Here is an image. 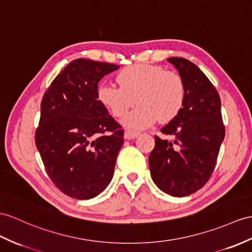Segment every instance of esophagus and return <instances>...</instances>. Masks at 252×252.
Listing matches in <instances>:
<instances>
[{
	"label": "esophagus",
	"instance_id": "obj_1",
	"mask_svg": "<svg viewBox=\"0 0 252 252\" xmlns=\"http://www.w3.org/2000/svg\"><path fill=\"white\" fill-rule=\"evenodd\" d=\"M140 134V132L138 131H133V130H126L124 133V139L125 140H132L136 139Z\"/></svg>",
	"mask_w": 252,
	"mask_h": 252
}]
</instances>
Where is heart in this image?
Instances as JSON below:
<instances>
[{
    "instance_id": "1",
    "label": "heart",
    "mask_w": 252,
    "mask_h": 252,
    "mask_svg": "<svg viewBox=\"0 0 252 252\" xmlns=\"http://www.w3.org/2000/svg\"><path fill=\"white\" fill-rule=\"evenodd\" d=\"M120 87L100 84L97 99L115 118H123L134 103L139 106L126 115L123 124L131 129H145L159 119L167 123L180 114L186 99V87L180 73L162 66L136 64L116 76Z\"/></svg>"
}]
</instances>
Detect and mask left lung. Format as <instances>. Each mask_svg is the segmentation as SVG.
I'll use <instances>...</instances> for the list:
<instances>
[{
    "mask_svg": "<svg viewBox=\"0 0 252 252\" xmlns=\"http://www.w3.org/2000/svg\"><path fill=\"white\" fill-rule=\"evenodd\" d=\"M185 82L186 99L180 114L161 128L164 140L155 136L149 157L156 186L172 197H186L203 187L215 169L224 139L221 102L217 90L197 65L170 58Z\"/></svg>",
    "mask_w": 252,
    "mask_h": 252,
    "instance_id": "obj_1",
    "label": "left lung"
}]
</instances>
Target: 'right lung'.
<instances>
[{
	"mask_svg": "<svg viewBox=\"0 0 252 252\" xmlns=\"http://www.w3.org/2000/svg\"><path fill=\"white\" fill-rule=\"evenodd\" d=\"M120 66L73 60L42 97L36 147L63 193L89 200L111 182L124 130L97 99L98 82Z\"/></svg>",
	"mask_w": 252,
	"mask_h": 252,
	"instance_id": "obj_1",
	"label": "right lung"
}]
</instances>
